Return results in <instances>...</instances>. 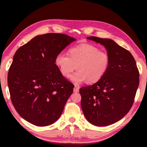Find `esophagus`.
Wrapping results in <instances>:
<instances>
[{
  "instance_id": "esophagus-1",
  "label": "esophagus",
  "mask_w": 147,
  "mask_h": 147,
  "mask_svg": "<svg viewBox=\"0 0 147 147\" xmlns=\"http://www.w3.org/2000/svg\"><path fill=\"white\" fill-rule=\"evenodd\" d=\"M78 92H79V88H78V86H74V93H78Z\"/></svg>"
}]
</instances>
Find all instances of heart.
I'll return each mask as SVG.
<instances>
[{
  "label": "heart",
  "instance_id": "heart-1",
  "mask_svg": "<svg viewBox=\"0 0 147 147\" xmlns=\"http://www.w3.org/2000/svg\"><path fill=\"white\" fill-rule=\"evenodd\" d=\"M55 63L61 74L69 78L76 67L78 71L71 76V80L78 84L86 81L95 83L107 73L111 58L107 52L100 51L95 45L84 44L73 47L69 54L61 52L56 55Z\"/></svg>",
  "mask_w": 147,
  "mask_h": 147
}]
</instances>
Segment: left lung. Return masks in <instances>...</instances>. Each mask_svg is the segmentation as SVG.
Here are the masks:
<instances>
[{
    "mask_svg": "<svg viewBox=\"0 0 147 147\" xmlns=\"http://www.w3.org/2000/svg\"><path fill=\"white\" fill-rule=\"evenodd\" d=\"M87 39L105 47L111 63L100 80L80 89L81 106L90 123L108 126L121 119L131 108L140 83L139 71L132 54L113 40L96 36Z\"/></svg>",
    "mask_w": 147,
    "mask_h": 147,
    "instance_id": "obj_1",
    "label": "left lung"
}]
</instances>
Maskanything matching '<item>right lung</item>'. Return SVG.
<instances>
[{
    "instance_id": "1",
    "label": "right lung",
    "mask_w": 147,
    "mask_h": 147,
    "mask_svg": "<svg viewBox=\"0 0 147 147\" xmlns=\"http://www.w3.org/2000/svg\"><path fill=\"white\" fill-rule=\"evenodd\" d=\"M76 39L61 33L34 37L16 52L9 67L7 83L18 113L38 126L53 124L60 117L74 85L55 64L59 52Z\"/></svg>"
}]
</instances>
